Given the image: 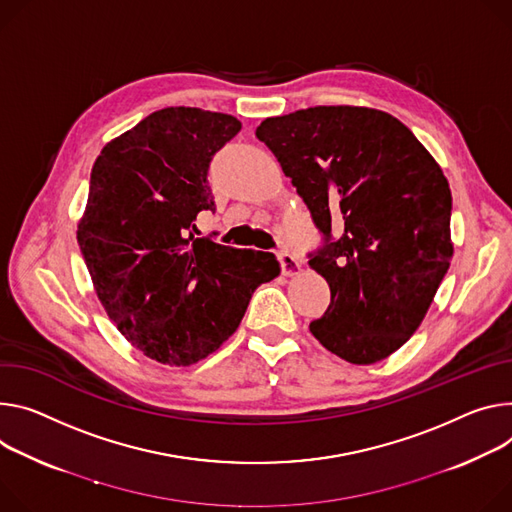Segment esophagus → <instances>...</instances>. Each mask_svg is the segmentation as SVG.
Wrapping results in <instances>:
<instances>
[{
    "label": "esophagus",
    "mask_w": 512,
    "mask_h": 512,
    "mask_svg": "<svg viewBox=\"0 0 512 512\" xmlns=\"http://www.w3.org/2000/svg\"><path fill=\"white\" fill-rule=\"evenodd\" d=\"M277 259H280V265H282V273L286 275V277H294V275H298L300 271H302V265H300V261L292 255V253H288V251H282V253H277Z\"/></svg>",
    "instance_id": "obj_1"
}]
</instances>
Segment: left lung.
<instances>
[{"label":"left lung","mask_w":512,"mask_h":512,"mask_svg":"<svg viewBox=\"0 0 512 512\" xmlns=\"http://www.w3.org/2000/svg\"><path fill=\"white\" fill-rule=\"evenodd\" d=\"M255 134L324 235L308 265L327 280L331 304L310 333L349 363L386 359L421 327L453 257L439 163L374 108L296 110L265 118Z\"/></svg>","instance_id":"8db88e82"}]
</instances>
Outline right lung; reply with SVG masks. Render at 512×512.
I'll return each mask as SVG.
<instances>
[{"label": "right lung", "instance_id": "right-lung-1", "mask_svg": "<svg viewBox=\"0 0 512 512\" xmlns=\"http://www.w3.org/2000/svg\"><path fill=\"white\" fill-rule=\"evenodd\" d=\"M239 130L230 114L163 108L110 141L91 169L81 255L118 331L163 365L214 353L253 292L280 275L271 253L190 232L198 212H214L208 167Z\"/></svg>", "mask_w": 512, "mask_h": 512}]
</instances>
